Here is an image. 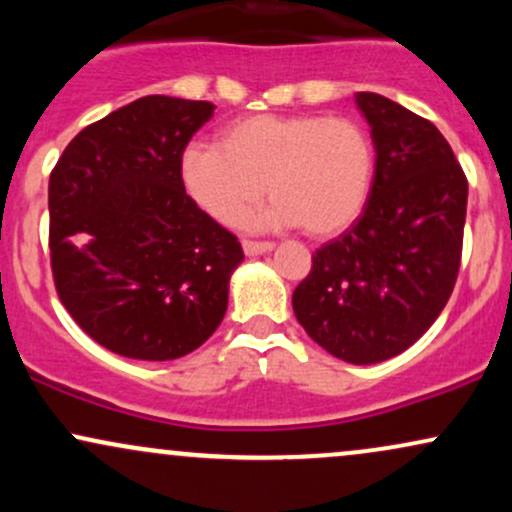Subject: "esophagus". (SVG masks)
<instances>
[{"mask_svg": "<svg viewBox=\"0 0 512 512\" xmlns=\"http://www.w3.org/2000/svg\"><path fill=\"white\" fill-rule=\"evenodd\" d=\"M272 248H274V243H267V240H264V243H257V240H243V250L248 257L264 255V252H269Z\"/></svg>", "mask_w": 512, "mask_h": 512, "instance_id": "obj_1", "label": "esophagus"}]
</instances>
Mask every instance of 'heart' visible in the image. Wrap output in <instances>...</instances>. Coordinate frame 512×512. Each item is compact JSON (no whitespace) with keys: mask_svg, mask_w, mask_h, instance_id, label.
Returning a JSON list of instances; mask_svg holds the SVG:
<instances>
[{"mask_svg":"<svg viewBox=\"0 0 512 512\" xmlns=\"http://www.w3.org/2000/svg\"><path fill=\"white\" fill-rule=\"evenodd\" d=\"M375 173L373 139L351 117L252 115L223 127L221 144L192 142L180 180L204 214L238 226L264 195L260 228L305 226L313 236L344 231L361 214Z\"/></svg>","mask_w":512,"mask_h":512,"instance_id":"1","label":"heart"}]
</instances>
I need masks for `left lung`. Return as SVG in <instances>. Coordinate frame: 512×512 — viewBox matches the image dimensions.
Masks as SVG:
<instances>
[{"label": "left lung", "mask_w": 512, "mask_h": 512, "mask_svg": "<svg viewBox=\"0 0 512 512\" xmlns=\"http://www.w3.org/2000/svg\"><path fill=\"white\" fill-rule=\"evenodd\" d=\"M375 175L351 228L322 245L293 291L308 337L346 363L402 354L455 289L467 178L433 122L378 93H356Z\"/></svg>", "instance_id": "8db88e82"}]
</instances>
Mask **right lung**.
<instances>
[{
  "mask_svg": "<svg viewBox=\"0 0 512 512\" xmlns=\"http://www.w3.org/2000/svg\"><path fill=\"white\" fill-rule=\"evenodd\" d=\"M207 101L144 96L93 122L50 173V262L76 325L113 354L173 361L228 308L243 248L192 202L180 156Z\"/></svg>",
  "mask_w": 512,
  "mask_h": 512,
  "instance_id": "1",
  "label": "right lung"
}]
</instances>
